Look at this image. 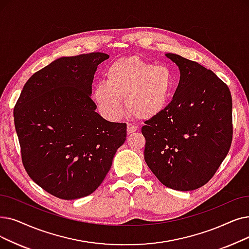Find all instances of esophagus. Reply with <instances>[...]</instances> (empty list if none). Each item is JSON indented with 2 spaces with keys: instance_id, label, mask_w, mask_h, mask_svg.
I'll return each instance as SVG.
<instances>
[{
  "instance_id": "esophagus-1",
  "label": "esophagus",
  "mask_w": 249,
  "mask_h": 249,
  "mask_svg": "<svg viewBox=\"0 0 249 249\" xmlns=\"http://www.w3.org/2000/svg\"><path fill=\"white\" fill-rule=\"evenodd\" d=\"M137 130V127L135 126V125H133V124H127V133L128 134H131V133H133V132H135Z\"/></svg>"
}]
</instances>
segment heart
I'll return each instance as SVG.
<instances>
[{"instance_id":"heart-1","label":"heart","mask_w":249,"mask_h":249,"mask_svg":"<svg viewBox=\"0 0 249 249\" xmlns=\"http://www.w3.org/2000/svg\"><path fill=\"white\" fill-rule=\"evenodd\" d=\"M174 89V75L166 65H155L138 56L113 62L92 90V101L109 120L123 115V98L127 110L139 119H150L167 107Z\"/></svg>"}]
</instances>
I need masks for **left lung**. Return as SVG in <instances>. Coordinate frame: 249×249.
I'll use <instances>...</instances> for the list:
<instances>
[{
    "instance_id": "obj_1",
    "label": "left lung",
    "mask_w": 249,
    "mask_h": 249,
    "mask_svg": "<svg viewBox=\"0 0 249 249\" xmlns=\"http://www.w3.org/2000/svg\"><path fill=\"white\" fill-rule=\"evenodd\" d=\"M180 70L172 102L145 121L144 160L160 183L190 191L212 179L232 142V96L213 71L176 53Z\"/></svg>"
}]
</instances>
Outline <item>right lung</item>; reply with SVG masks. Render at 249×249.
Listing matches in <instances>:
<instances>
[{"label": "right lung", "mask_w": 249, "mask_h": 249, "mask_svg": "<svg viewBox=\"0 0 249 249\" xmlns=\"http://www.w3.org/2000/svg\"><path fill=\"white\" fill-rule=\"evenodd\" d=\"M104 53L62 57L27 80L14 107L21 158L29 177L52 196H89L110 171L126 140V123L95 112L90 99Z\"/></svg>", "instance_id": "1"}]
</instances>
